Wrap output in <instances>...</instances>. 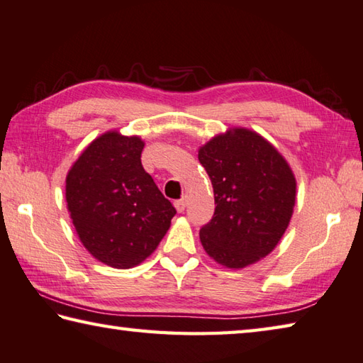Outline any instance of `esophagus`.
Masks as SVG:
<instances>
[{
    "label": "esophagus",
    "instance_id": "34e87169",
    "mask_svg": "<svg viewBox=\"0 0 363 363\" xmlns=\"http://www.w3.org/2000/svg\"><path fill=\"white\" fill-rule=\"evenodd\" d=\"M174 206L177 209V213H184V209L187 206V199H181L174 201Z\"/></svg>",
    "mask_w": 363,
    "mask_h": 363
}]
</instances>
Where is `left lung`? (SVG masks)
<instances>
[{
	"instance_id": "1",
	"label": "left lung",
	"mask_w": 363,
	"mask_h": 363,
	"mask_svg": "<svg viewBox=\"0 0 363 363\" xmlns=\"http://www.w3.org/2000/svg\"><path fill=\"white\" fill-rule=\"evenodd\" d=\"M199 160L214 190L213 219L200 228L204 250L227 268L268 255L291 222L296 182L267 140L233 128L204 144Z\"/></svg>"
}]
</instances>
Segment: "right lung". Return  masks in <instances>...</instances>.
<instances>
[{
	"instance_id": "right-lung-1",
	"label": "right lung",
	"mask_w": 363,
	"mask_h": 363,
	"mask_svg": "<svg viewBox=\"0 0 363 363\" xmlns=\"http://www.w3.org/2000/svg\"><path fill=\"white\" fill-rule=\"evenodd\" d=\"M138 136L109 131L90 144L67 177V201L79 240L114 268H130L154 252L176 209L141 163Z\"/></svg>"
}]
</instances>
